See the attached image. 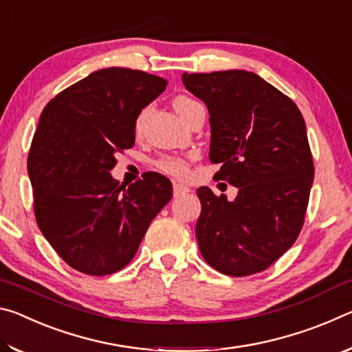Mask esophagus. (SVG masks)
<instances>
[{"label":"esophagus","instance_id":"obj_1","mask_svg":"<svg viewBox=\"0 0 352 352\" xmlns=\"http://www.w3.org/2000/svg\"><path fill=\"white\" fill-rule=\"evenodd\" d=\"M188 192H190V188L186 186V184H182V183L174 184V195H175V197H180V195H184Z\"/></svg>","mask_w":352,"mask_h":352}]
</instances>
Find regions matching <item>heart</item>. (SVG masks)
<instances>
[{
	"mask_svg": "<svg viewBox=\"0 0 352 352\" xmlns=\"http://www.w3.org/2000/svg\"><path fill=\"white\" fill-rule=\"evenodd\" d=\"M197 104H199L197 100L184 96V94H178V96H175L174 100H172V105H174V109L178 115H180V118H183L190 109H192L194 105H197ZM147 111H148V109H142L138 113V116H136V119H135V132L136 133H140L142 130V126H144V121L147 116ZM158 169L168 175L183 178L188 175L189 163H188V160H184V158L168 157V158L160 160Z\"/></svg>",
	"mask_w": 352,
	"mask_h": 352,
	"instance_id": "1",
	"label": "heart"
}]
</instances>
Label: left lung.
<instances>
[{"label": "left lung", "instance_id": "left-lung-1", "mask_svg": "<svg viewBox=\"0 0 352 352\" xmlns=\"http://www.w3.org/2000/svg\"><path fill=\"white\" fill-rule=\"evenodd\" d=\"M210 111L211 163L239 192L230 201L197 189L200 253L230 276L262 272L294 245L314 182L306 124L294 100L243 69L182 76Z\"/></svg>", "mask_w": 352, "mask_h": 352}]
</instances>
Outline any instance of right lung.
Listing matches in <instances>:
<instances>
[{"mask_svg":"<svg viewBox=\"0 0 352 352\" xmlns=\"http://www.w3.org/2000/svg\"><path fill=\"white\" fill-rule=\"evenodd\" d=\"M168 80L130 68H104L73 83L41 111L28 157L38 228L69 267L111 275L126 267L172 184L148 172L122 186L115 155L135 144L138 113Z\"/></svg>","mask_w":352,"mask_h":352,"instance_id":"right-lung-1","label":"right lung"}]
</instances>
